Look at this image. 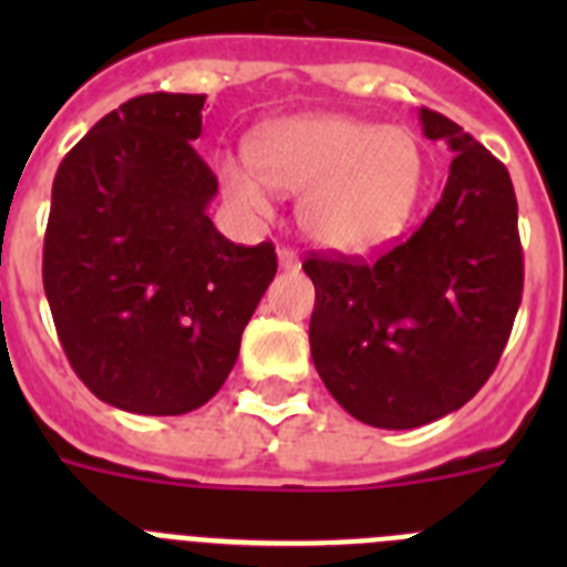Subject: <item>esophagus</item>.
<instances>
[{"label":"esophagus","instance_id":"1","mask_svg":"<svg viewBox=\"0 0 567 567\" xmlns=\"http://www.w3.org/2000/svg\"><path fill=\"white\" fill-rule=\"evenodd\" d=\"M278 267L284 269V272H289V269H298V267H300L298 255H295L292 249L280 247V249H278Z\"/></svg>","mask_w":567,"mask_h":567}]
</instances>
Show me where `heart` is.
<instances>
[{
  "mask_svg": "<svg viewBox=\"0 0 567 567\" xmlns=\"http://www.w3.org/2000/svg\"><path fill=\"white\" fill-rule=\"evenodd\" d=\"M248 164L218 162L238 213L267 215L269 189L300 195V229L323 249L363 255L405 229L425 187L417 135L343 113H309L255 130Z\"/></svg>",
  "mask_w": 567,
  "mask_h": 567,
  "instance_id": "b5f03b06",
  "label": "heart"
}]
</instances>
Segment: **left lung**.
<instances>
[{
    "label": "left lung",
    "instance_id": "8db88e82",
    "mask_svg": "<svg viewBox=\"0 0 567 567\" xmlns=\"http://www.w3.org/2000/svg\"><path fill=\"white\" fill-rule=\"evenodd\" d=\"M454 153L443 198L374 260L309 258V346L320 380L360 423L417 429L491 378L523 300L517 198L503 164L452 118L420 107Z\"/></svg>",
    "mask_w": 567,
    "mask_h": 567
}]
</instances>
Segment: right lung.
Segmentation results:
<instances>
[{
    "instance_id": "1",
    "label": "right lung",
    "mask_w": 567,
    "mask_h": 567,
    "mask_svg": "<svg viewBox=\"0 0 567 567\" xmlns=\"http://www.w3.org/2000/svg\"><path fill=\"white\" fill-rule=\"evenodd\" d=\"M207 96L147 93L93 124L53 178L42 278L73 372L104 403L169 417L207 403L278 272L207 215Z\"/></svg>"
}]
</instances>
